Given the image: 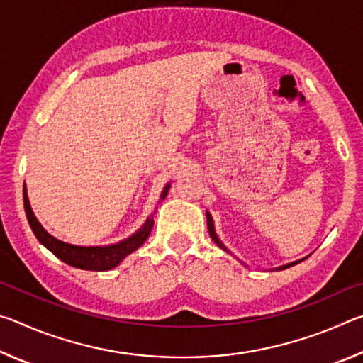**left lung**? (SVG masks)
<instances>
[{
	"label": "left lung",
	"mask_w": 363,
	"mask_h": 363,
	"mask_svg": "<svg viewBox=\"0 0 363 363\" xmlns=\"http://www.w3.org/2000/svg\"><path fill=\"white\" fill-rule=\"evenodd\" d=\"M206 223H208V230H210V235H211V238H213V240H214V243H216L219 248H223V250H225V251H227V248L224 247L223 243H220V240H219V238H218L216 232H214V224H213V218L210 216V213H206ZM298 262H301V261H296V262H290V264H285V266H280V267H277V269H279V270H284V269H288V267L294 266V264H298Z\"/></svg>",
	"instance_id": "left-lung-1"
}]
</instances>
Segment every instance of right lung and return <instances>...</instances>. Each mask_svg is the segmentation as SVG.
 Here are the masks:
<instances>
[{"label":"right lung","mask_w":363,"mask_h":363,"mask_svg":"<svg viewBox=\"0 0 363 363\" xmlns=\"http://www.w3.org/2000/svg\"><path fill=\"white\" fill-rule=\"evenodd\" d=\"M168 189L169 184H167L160 200H163L168 195ZM23 208H26L28 224L32 227L35 237L38 238V242L45 245L60 261L83 270H108L116 267L128 255L136 251L149 238L153 227V218H147L144 225L136 233H133L131 237H128L118 243L106 245V247H78V245H70L62 240H57L56 237H52L51 233H48L43 229L38 219L35 218L32 206H30L26 189H23Z\"/></svg>","instance_id":"1"}]
</instances>
